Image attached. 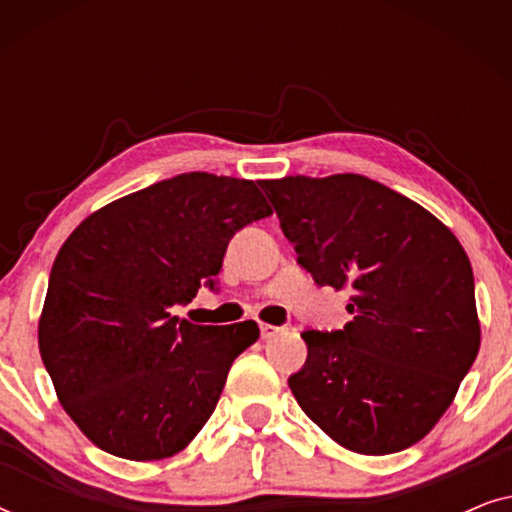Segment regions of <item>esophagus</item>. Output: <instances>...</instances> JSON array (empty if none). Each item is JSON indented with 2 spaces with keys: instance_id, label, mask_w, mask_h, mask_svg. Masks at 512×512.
<instances>
[{
  "instance_id": "34e87169",
  "label": "esophagus",
  "mask_w": 512,
  "mask_h": 512,
  "mask_svg": "<svg viewBox=\"0 0 512 512\" xmlns=\"http://www.w3.org/2000/svg\"><path fill=\"white\" fill-rule=\"evenodd\" d=\"M282 333V328L279 326H272V324H261V338L263 340H270V338H275V335H279Z\"/></svg>"
}]
</instances>
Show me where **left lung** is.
I'll return each mask as SVG.
<instances>
[{
  "label": "left lung",
  "instance_id": "left-lung-1",
  "mask_svg": "<svg viewBox=\"0 0 512 512\" xmlns=\"http://www.w3.org/2000/svg\"><path fill=\"white\" fill-rule=\"evenodd\" d=\"M261 188L314 282L349 291L342 331L303 333L307 361L289 377L298 405L349 452L382 457L419 443L480 349L464 247L429 209L361 174Z\"/></svg>",
  "mask_w": 512,
  "mask_h": 512
}]
</instances>
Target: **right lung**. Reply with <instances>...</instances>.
<instances>
[{
  "instance_id": "1",
  "label": "right lung",
  "mask_w": 512,
  "mask_h": 512,
  "mask_svg": "<svg viewBox=\"0 0 512 512\" xmlns=\"http://www.w3.org/2000/svg\"><path fill=\"white\" fill-rule=\"evenodd\" d=\"M272 209L249 179L188 172L86 216L62 244L39 317V352L83 436L130 461L186 450L219 403L256 321L172 317L214 286L237 230Z\"/></svg>"
}]
</instances>
